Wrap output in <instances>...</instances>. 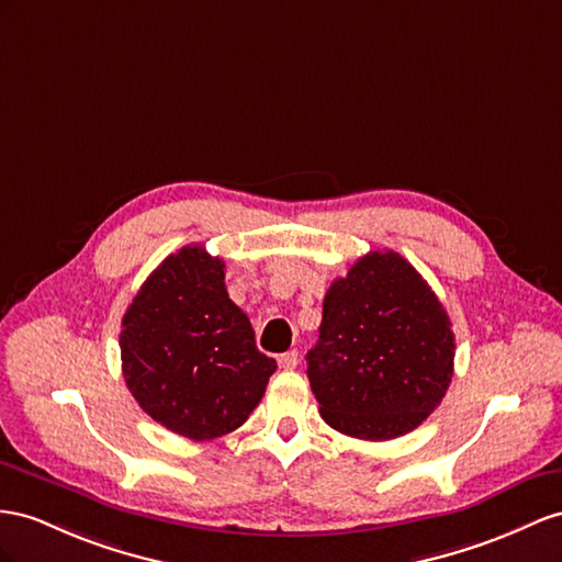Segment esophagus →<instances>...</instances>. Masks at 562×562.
<instances>
[{"instance_id": "obj_1", "label": "esophagus", "mask_w": 562, "mask_h": 562, "mask_svg": "<svg viewBox=\"0 0 562 562\" xmlns=\"http://www.w3.org/2000/svg\"><path fill=\"white\" fill-rule=\"evenodd\" d=\"M299 366V351H286V353H282L280 356V368H284V370H294Z\"/></svg>"}]
</instances>
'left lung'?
Masks as SVG:
<instances>
[{
  "label": "left lung",
  "mask_w": 562,
  "mask_h": 562,
  "mask_svg": "<svg viewBox=\"0 0 562 562\" xmlns=\"http://www.w3.org/2000/svg\"><path fill=\"white\" fill-rule=\"evenodd\" d=\"M453 356L451 321L420 272L396 251H370L329 284L306 361L323 420L347 437L386 441L441 404Z\"/></svg>",
  "instance_id": "1"
}]
</instances>
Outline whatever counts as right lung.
<instances>
[{"instance_id": "obj_1", "label": "right lung", "mask_w": 562, "mask_h": 562, "mask_svg": "<svg viewBox=\"0 0 562 562\" xmlns=\"http://www.w3.org/2000/svg\"><path fill=\"white\" fill-rule=\"evenodd\" d=\"M121 361L139 408L209 441L247 423L278 363L225 290V263L201 244L170 254L123 315Z\"/></svg>"}]
</instances>
